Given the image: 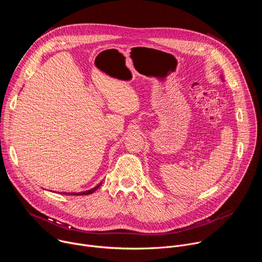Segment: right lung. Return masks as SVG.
<instances>
[{
    "label": "right lung",
    "mask_w": 262,
    "mask_h": 262,
    "mask_svg": "<svg viewBox=\"0 0 262 262\" xmlns=\"http://www.w3.org/2000/svg\"><path fill=\"white\" fill-rule=\"evenodd\" d=\"M100 184H101V183H99L98 185H96L95 188H93V189H91V190H89V191L83 192V193H71V194H70V193H68V194H69V195H76V196H77V195H90V194L94 193V192H95V191H96V190L99 188ZM64 194H66V193H64Z\"/></svg>",
    "instance_id": "add662e5"
}]
</instances>
